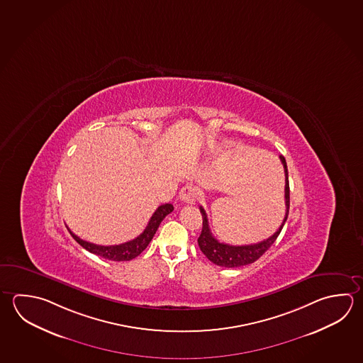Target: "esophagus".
Wrapping results in <instances>:
<instances>
[{"mask_svg":"<svg viewBox=\"0 0 363 363\" xmlns=\"http://www.w3.org/2000/svg\"><path fill=\"white\" fill-rule=\"evenodd\" d=\"M197 194V188L194 185L188 184L182 188V191L179 193V197H180V201H183L184 203L191 205V203L196 202Z\"/></svg>","mask_w":363,"mask_h":363,"instance_id":"obj_1","label":"esophagus"}]
</instances>
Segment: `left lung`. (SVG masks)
Masks as SVG:
<instances>
[{
    "instance_id": "8db88e82",
    "label": "left lung",
    "mask_w": 363,
    "mask_h": 363,
    "mask_svg": "<svg viewBox=\"0 0 363 363\" xmlns=\"http://www.w3.org/2000/svg\"><path fill=\"white\" fill-rule=\"evenodd\" d=\"M280 161L283 164L284 172H285V208L286 210H285V216H284L283 223L280 225V228L270 238H267L266 240H262L259 243L248 244V245H230V244L221 243L212 235L207 213H206L202 206L199 207L202 218H203V226H202L201 235L198 238V245H199L201 251L203 252L206 257L208 258L213 264L223 266V267H228V269L253 264L277 240V238L279 237V234H280V231L283 229L284 224L288 218V215H289L290 205L289 179H288L286 161H285L284 156H280Z\"/></svg>"
}]
</instances>
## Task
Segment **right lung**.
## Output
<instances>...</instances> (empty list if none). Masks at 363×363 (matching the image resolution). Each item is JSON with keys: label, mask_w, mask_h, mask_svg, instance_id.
<instances>
[{"label": "right lung", "mask_w": 363, "mask_h": 363, "mask_svg": "<svg viewBox=\"0 0 363 363\" xmlns=\"http://www.w3.org/2000/svg\"><path fill=\"white\" fill-rule=\"evenodd\" d=\"M172 210H174V206L172 203L160 206L155 213L152 215L150 223L145 226V231L140 235L133 240L126 242V243L119 244V245H99V244L89 243V242H86V240L80 239L79 237H77L72 231H70L72 237L83 248H86V251L91 252L93 255H97L99 257H104L110 261H130L145 251L147 245L151 242L152 238L156 234L161 221L169 213H172Z\"/></svg>", "instance_id": "obj_1"}]
</instances>
